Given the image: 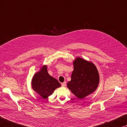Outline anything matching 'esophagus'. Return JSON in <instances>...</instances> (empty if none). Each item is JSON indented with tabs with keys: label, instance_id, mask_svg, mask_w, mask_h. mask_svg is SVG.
Wrapping results in <instances>:
<instances>
[{
	"label": "esophagus",
	"instance_id": "esophagus-1",
	"mask_svg": "<svg viewBox=\"0 0 127 127\" xmlns=\"http://www.w3.org/2000/svg\"><path fill=\"white\" fill-rule=\"evenodd\" d=\"M65 84H66V82H65L62 83V87H65Z\"/></svg>",
	"mask_w": 127,
	"mask_h": 127
}]
</instances>
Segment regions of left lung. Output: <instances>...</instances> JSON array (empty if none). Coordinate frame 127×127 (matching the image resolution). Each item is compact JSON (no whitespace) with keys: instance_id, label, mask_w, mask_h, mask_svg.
I'll return each mask as SVG.
<instances>
[{"instance_id":"left-lung-1","label":"left lung","mask_w":127,"mask_h":127,"mask_svg":"<svg viewBox=\"0 0 127 127\" xmlns=\"http://www.w3.org/2000/svg\"><path fill=\"white\" fill-rule=\"evenodd\" d=\"M74 70L67 88L79 99H83L96 91L99 82L97 68L91 61L77 57L73 61Z\"/></svg>"}]
</instances>
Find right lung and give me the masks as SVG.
<instances>
[{"label":"right lung","mask_w":127,"mask_h":127,"mask_svg":"<svg viewBox=\"0 0 127 127\" xmlns=\"http://www.w3.org/2000/svg\"><path fill=\"white\" fill-rule=\"evenodd\" d=\"M31 84L33 91L43 99H47L61 86L58 80L49 74L47 65L41 66L39 70L34 74Z\"/></svg>","instance_id":"obj_1"}]
</instances>
